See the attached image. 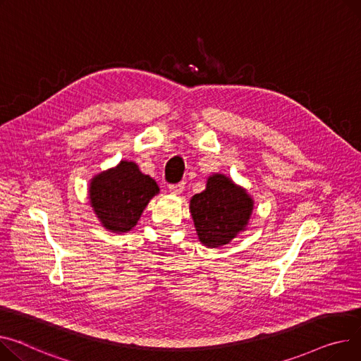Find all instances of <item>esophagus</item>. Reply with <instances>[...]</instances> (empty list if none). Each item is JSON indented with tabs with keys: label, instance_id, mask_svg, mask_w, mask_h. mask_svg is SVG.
<instances>
[{
	"label": "esophagus",
	"instance_id": "esophagus-1",
	"mask_svg": "<svg viewBox=\"0 0 361 361\" xmlns=\"http://www.w3.org/2000/svg\"><path fill=\"white\" fill-rule=\"evenodd\" d=\"M170 193L171 195H176V196H178V195H181L183 191H184V183H178V184H171L170 187Z\"/></svg>",
	"mask_w": 361,
	"mask_h": 361
}]
</instances>
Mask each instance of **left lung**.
<instances>
[{
	"instance_id": "left-lung-1",
	"label": "left lung",
	"mask_w": 361,
	"mask_h": 361,
	"mask_svg": "<svg viewBox=\"0 0 361 361\" xmlns=\"http://www.w3.org/2000/svg\"><path fill=\"white\" fill-rule=\"evenodd\" d=\"M254 200L248 191L225 174H212L206 188L190 200L199 241L206 248L229 244L236 235L247 231Z\"/></svg>"
}]
</instances>
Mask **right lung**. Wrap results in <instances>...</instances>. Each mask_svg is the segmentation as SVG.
Here are the masks:
<instances>
[{"mask_svg":"<svg viewBox=\"0 0 361 361\" xmlns=\"http://www.w3.org/2000/svg\"><path fill=\"white\" fill-rule=\"evenodd\" d=\"M157 181L143 174L136 162L120 161L90 180L88 199L102 226L113 233L133 229L154 196Z\"/></svg>","mask_w":361,"mask_h":361,"instance_id":"add662e5","label":"right lung"}]
</instances>
